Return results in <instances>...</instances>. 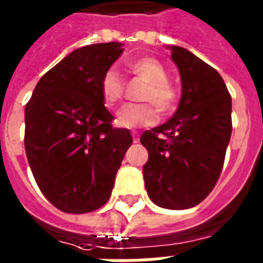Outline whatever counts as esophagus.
<instances>
[{
	"label": "esophagus",
	"mask_w": 263,
	"mask_h": 263,
	"mask_svg": "<svg viewBox=\"0 0 263 263\" xmlns=\"http://www.w3.org/2000/svg\"><path fill=\"white\" fill-rule=\"evenodd\" d=\"M131 135H132V139H134V143H138V142H139V134H138L136 131H134Z\"/></svg>",
	"instance_id": "34e87169"
}]
</instances>
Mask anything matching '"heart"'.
Segmentation results:
<instances>
[{
  "label": "heart",
  "instance_id": "heart-1",
  "mask_svg": "<svg viewBox=\"0 0 263 263\" xmlns=\"http://www.w3.org/2000/svg\"><path fill=\"white\" fill-rule=\"evenodd\" d=\"M128 69L135 75L147 80L148 84L144 88L143 101H150L142 105H124L116 113V125L121 128H140L156 124L160 119L158 109L168 113L177 102V90L168 80V71L160 60L152 55L138 57L127 64ZM124 83L123 76L115 68L105 72L101 80V94L106 105L113 106L123 99ZM153 103L152 104L151 102ZM156 103L155 105L154 103Z\"/></svg>",
  "mask_w": 263,
  "mask_h": 263
}]
</instances>
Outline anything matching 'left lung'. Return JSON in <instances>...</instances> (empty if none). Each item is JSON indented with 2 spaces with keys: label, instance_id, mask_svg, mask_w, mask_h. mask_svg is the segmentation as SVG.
<instances>
[{
  "label": "left lung",
  "instance_id": "obj_1",
  "mask_svg": "<svg viewBox=\"0 0 263 263\" xmlns=\"http://www.w3.org/2000/svg\"><path fill=\"white\" fill-rule=\"evenodd\" d=\"M171 50L181 78L179 107L140 142L148 152L143 176L150 199L183 210L200 203L218 181L232 134V98L214 68L187 49Z\"/></svg>",
  "mask_w": 263,
  "mask_h": 263
}]
</instances>
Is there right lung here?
I'll use <instances>...</instances> for the list:
<instances>
[{
    "instance_id": "add662e5",
    "label": "right lung",
    "mask_w": 263,
    "mask_h": 263,
    "mask_svg": "<svg viewBox=\"0 0 263 263\" xmlns=\"http://www.w3.org/2000/svg\"><path fill=\"white\" fill-rule=\"evenodd\" d=\"M121 46L73 50L41 78L26 105L27 160L45 198L64 213L102 208L132 144L128 129L113 128L101 94V80Z\"/></svg>"
}]
</instances>
